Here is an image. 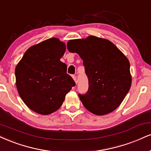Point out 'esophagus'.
Listing matches in <instances>:
<instances>
[{
  "mask_svg": "<svg viewBox=\"0 0 151 151\" xmlns=\"http://www.w3.org/2000/svg\"><path fill=\"white\" fill-rule=\"evenodd\" d=\"M72 78H73V79L74 80V81H75V82L77 83V77H76L75 75H72Z\"/></svg>",
  "mask_w": 151,
  "mask_h": 151,
  "instance_id": "obj_1",
  "label": "esophagus"
}]
</instances>
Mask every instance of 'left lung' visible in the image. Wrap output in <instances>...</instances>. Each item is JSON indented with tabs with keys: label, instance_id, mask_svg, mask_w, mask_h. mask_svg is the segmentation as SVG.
<instances>
[{
	"label": "left lung",
	"instance_id": "1",
	"mask_svg": "<svg viewBox=\"0 0 151 151\" xmlns=\"http://www.w3.org/2000/svg\"><path fill=\"white\" fill-rule=\"evenodd\" d=\"M67 47L82 59L88 77V91L79 94L83 106L97 115L115 110L132 85L130 64L126 56L110 41L94 36L70 40Z\"/></svg>",
	"mask_w": 151,
	"mask_h": 151
}]
</instances>
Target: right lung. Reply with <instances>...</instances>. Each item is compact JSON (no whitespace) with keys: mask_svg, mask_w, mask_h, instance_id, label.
Segmentation results:
<instances>
[{"mask_svg":"<svg viewBox=\"0 0 151 151\" xmlns=\"http://www.w3.org/2000/svg\"><path fill=\"white\" fill-rule=\"evenodd\" d=\"M65 49L58 39H47L30 47L16 66L18 93L27 107L37 113L49 115L56 111L75 86L67 74V65L60 60Z\"/></svg>","mask_w":151,"mask_h":151,"instance_id":"right-lung-1","label":"right lung"}]
</instances>
